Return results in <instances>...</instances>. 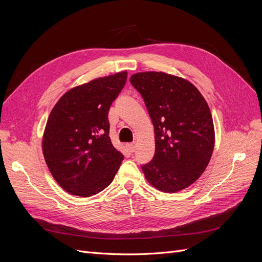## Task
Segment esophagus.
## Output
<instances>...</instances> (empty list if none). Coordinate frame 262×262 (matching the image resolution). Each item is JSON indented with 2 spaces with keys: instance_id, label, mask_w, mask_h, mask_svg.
Returning <instances> with one entry per match:
<instances>
[{
  "instance_id": "1",
  "label": "esophagus",
  "mask_w": 262,
  "mask_h": 262,
  "mask_svg": "<svg viewBox=\"0 0 262 262\" xmlns=\"http://www.w3.org/2000/svg\"><path fill=\"white\" fill-rule=\"evenodd\" d=\"M128 148H129V150H130L131 153H133L134 150L137 149V143H136V142H133V143H129L128 144Z\"/></svg>"
}]
</instances>
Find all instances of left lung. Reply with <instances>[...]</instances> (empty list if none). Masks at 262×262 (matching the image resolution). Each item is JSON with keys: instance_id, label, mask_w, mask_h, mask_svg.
<instances>
[{"instance_id": "8db88e82", "label": "left lung", "mask_w": 262, "mask_h": 262, "mask_svg": "<svg viewBox=\"0 0 262 262\" xmlns=\"http://www.w3.org/2000/svg\"><path fill=\"white\" fill-rule=\"evenodd\" d=\"M130 82L154 126L155 154L142 166L146 180L163 192L188 188L207 168L215 143L208 102L192 83L165 72H139Z\"/></svg>"}]
</instances>
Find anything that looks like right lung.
<instances>
[{"label":"right lung","instance_id":"obj_1","mask_svg":"<svg viewBox=\"0 0 262 262\" xmlns=\"http://www.w3.org/2000/svg\"><path fill=\"white\" fill-rule=\"evenodd\" d=\"M126 71L94 78L63 94L42 136V153L58 185L70 194L92 196L115 178L123 154L109 137L108 112L126 82Z\"/></svg>","mask_w":262,"mask_h":262}]
</instances>
